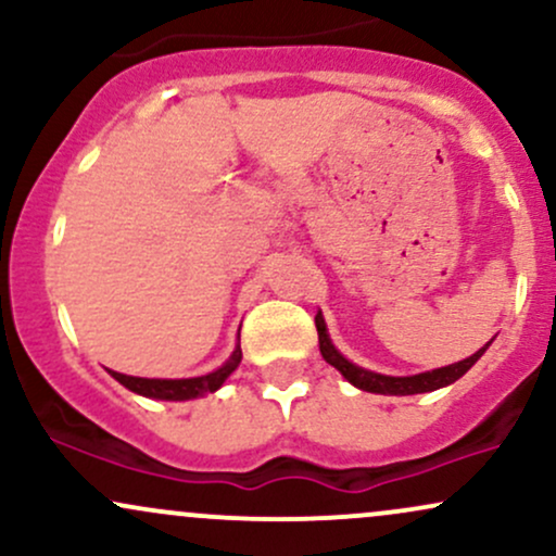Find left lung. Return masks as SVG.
<instances>
[{
	"mask_svg": "<svg viewBox=\"0 0 556 556\" xmlns=\"http://www.w3.org/2000/svg\"><path fill=\"white\" fill-rule=\"evenodd\" d=\"M316 331H318V348H321L324 361H327L329 366H334L353 387L363 389V392H376V394H420V392H433V389L452 384V381H457L463 374L470 371V366L486 353V348L491 344L486 342L478 353L470 355V358L452 363V366L433 368V371L416 374V376H384V374L366 371V368L355 366V363H350L344 355L337 353V348L331 344L327 334V324H324L321 314H316Z\"/></svg>",
	"mask_w": 556,
	"mask_h": 556,
	"instance_id": "1",
	"label": "left lung"
}]
</instances>
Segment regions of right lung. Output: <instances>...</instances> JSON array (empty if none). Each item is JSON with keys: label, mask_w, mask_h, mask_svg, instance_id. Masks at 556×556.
Masks as SVG:
<instances>
[{"label": "right lung", "mask_w": 556, "mask_h": 556, "mask_svg": "<svg viewBox=\"0 0 556 556\" xmlns=\"http://www.w3.org/2000/svg\"><path fill=\"white\" fill-rule=\"evenodd\" d=\"M242 358V350L235 348L232 358H229L225 366L216 368V371L206 374V376H195V379H140V376H127V374H117L110 371L119 384L130 389V392L143 394V397H154V400H193L201 397V394L216 392L229 374L238 368V363Z\"/></svg>", "instance_id": "obj_1"}]
</instances>
